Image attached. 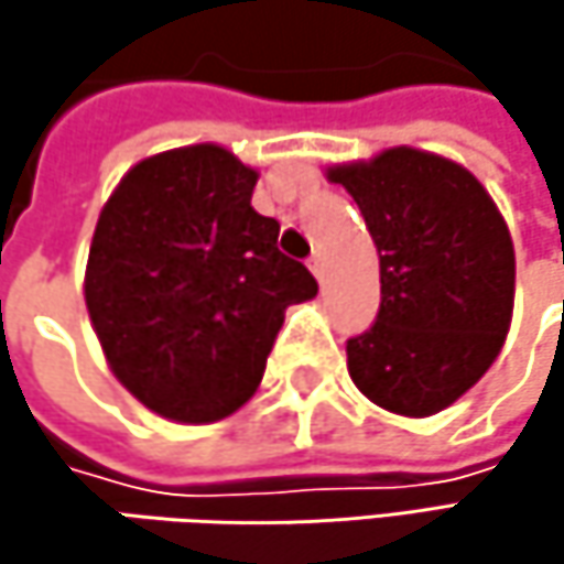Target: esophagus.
Returning a JSON list of instances; mask_svg holds the SVG:
<instances>
[{
    "instance_id": "esophagus-1",
    "label": "esophagus",
    "mask_w": 564,
    "mask_h": 564,
    "mask_svg": "<svg viewBox=\"0 0 564 564\" xmlns=\"http://www.w3.org/2000/svg\"><path fill=\"white\" fill-rule=\"evenodd\" d=\"M310 271L316 274V281H323V274H326V258H323L319 251H316V254L310 258Z\"/></svg>"
}]
</instances>
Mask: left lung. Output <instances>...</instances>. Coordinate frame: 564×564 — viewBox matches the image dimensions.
<instances>
[{
    "label": "left lung",
    "instance_id": "8db88e82",
    "mask_svg": "<svg viewBox=\"0 0 564 564\" xmlns=\"http://www.w3.org/2000/svg\"><path fill=\"white\" fill-rule=\"evenodd\" d=\"M379 248L376 323L346 343L349 376L379 408L427 417L454 404L503 349L516 254L487 188L451 160L386 150L333 166Z\"/></svg>",
    "mask_w": 564,
    "mask_h": 564
}]
</instances>
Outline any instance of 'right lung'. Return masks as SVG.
Returning a JSON list of instances; mask_svg holds the SVG:
<instances>
[{"label": "right lung", "instance_id": "obj_1", "mask_svg": "<svg viewBox=\"0 0 564 564\" xmlns=\"http://www.w3.org/2000/svg\"><path fill=\"white\" fill-rule=\"evenodd\" d=\"M258 172L202 143L137 163L107 198L84 300L117 379L163 417L205 424L261 386L313 274L251 208Z\"/></svg>", "mask_w": 564, "mask_h": 564}]
</instances>
